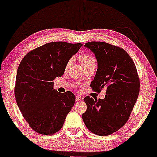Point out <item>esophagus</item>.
Segmentation results:
<instances>
[{
	"mask_svg": "<svg viewBox=\"0 0 157 157\" xmlns=\"http://www.w3.org/2000/svg\"><path fill=\"white\" fill-rule=\"evenodd\" d=\"M76 101H81L83 100V98L81 97V96L77 95V96H76Z\"/></svg>",
	"mask_w": 157,
	"mask_h": 157,
	"instance_id": "1",
	"label": "esophagus"
}]
</instances>
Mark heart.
<instances>
[{
  "label": "heart",
  "instance_id": "heart-1",
  "mask_svg": "<svg viewBox=\"0 0 157 157\" xmlns=\"http://www.w3.org/2000/svg\"><path fill=\"white\" fill-rule=\"evenodd\" d=\"M79 60H80L81 63H82V65L83 67H84V68L91 66H96V63H97L95 58L92 56L91 55L87 54V53H84V54L81 55L80 56H79ZM72 62H73V59H71L68 60L66 65V70H67L68 68H69V66H71V64L72 63Z\"/></svg>",
  "mask_w": 157,
  "mask_h": 157
}]
</instances>
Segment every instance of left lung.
Returning <instances> with one entry per match:
<instances>
[{"label": "left lung", "instance_id": "1", "mask_svg": "<svg viewBox=\"0 0 157 157\" xmlns=\"http://www.w3.org/2000/svg\"><path fill=\"white\" fill-rule=\"evenodd\" d=\"M97 60L98 68L90 86L106 90L104 99L86 96L87 109L82 114L90 132L107 136L120 129L130 117L139 93L140 81L135 64L126 51L108 43L85 44Z\"/></svg>", "mask_w": 157, "mask_h": 157}]
</instances>
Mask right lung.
I'll use <instances>...</instances> for the list:
<instances>
[{
    "mask_svg": "<svg viewBox=\"0 0 157 157\" xmlns=\"http://www.w3.org/2000/svg\"><path fill=\"white\" fill-rule=\"evenodd\" d=\"M83 44L57 41L44 44L25 56L19 64L15 85L18 108L30 127L51 135L61 129L74 106L72 92L53 89V80L64 74L66 65Z\"/></svg>",
    "mask_w": 157,
    "mask_h": 157,
    "instance_id": "1",
    "label": "right lung"
}]
</instances>
